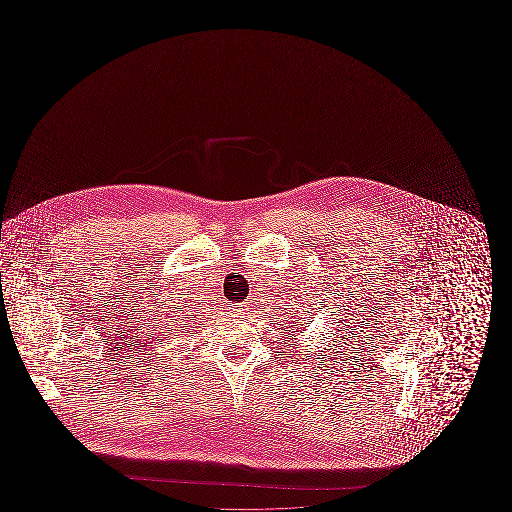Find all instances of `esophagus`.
<instances>
[{
	"label": "esophagus",
	"instance_id": "obj_1",
	"mask_svg": "<svg viewBox=\"0 0 512 512\" xmlns=\"http://www.w3.org/2000/svg\"><path fill=\"white\" fill-rule=\"evenodd\" d=\"M230 309H232V315H234V317L242 318L245 313L249 311V305H247V303H236V305H232Z\"/></svg>",
	"mask_w": 512,
	"mask_h": 512
}]
</instances>
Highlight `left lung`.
Segmentation results:
<instances>
[{
	"instance_id": "obj_1",
	"label": "left lung",
	"mask_w": 512,
	"mask_h": 512,
	"mask_svg": "<svg viewBox=\"0 0 512 512\" xmlns=\"http://www.w3.org/2000/svg\"><path fill=\"white\" fill-rule=\"evenodd\" d=\"M295 326H297V324H295Z\"/></svg>"
}]
</instances>
